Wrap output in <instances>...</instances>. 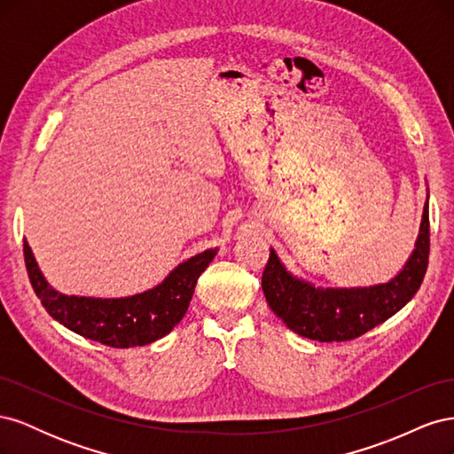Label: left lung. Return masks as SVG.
Listing matches in <instances>:
<instances>
[{"mask_svg": "<svg viewBox=\"0 0 454 454\" xmlns=\"http://www.w3.org/2000/svg\"><path fill=\"white\" fill-rule=\"evenodd\" d=\"M428 254L430 215L426 200L415 250L388 282L354 287L316 286L287 270L270 248L261 287L272 312L294 333L310 340L342 342L387 322L415 297L428 267Z\"/></svg>", "mask_w": 454, "mask_h": 454, "instance_id": "8db88e82", "label": "left lung"}]
</instances>
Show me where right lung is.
Returning <instances> with one entry per match:
<instances>
[{
  "mask_svg": "<svg viewBox=\"0 0 454 454\" xmlns=\"http://www.w3.org/2000/svg\"><path fill=\"white\" fill-rule=\"evenodd\" d=\"M217 248L189 257L174 267L167 278L142 294L127 297L66 295L47 282L30 244L24 240V261L41 305L54 320L74 333L114 348L145 347L168 335L180 324L204 269Z\"/></svg>",
  "mask_w": 454,
  "mask_h": 454,
  "instance_id": "1",
  "label": "right lung"
}]
</instances>
